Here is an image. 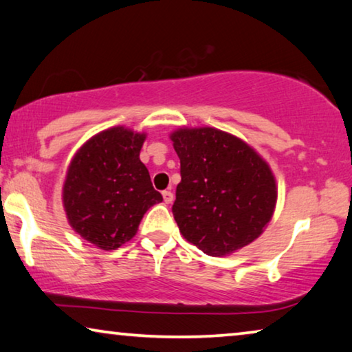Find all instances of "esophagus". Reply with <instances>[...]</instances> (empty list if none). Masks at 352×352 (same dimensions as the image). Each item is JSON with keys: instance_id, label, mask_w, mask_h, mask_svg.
<instances>
[{"instance_id": "esophagus-1", "label": "esophagus", "mask_w": 352, "mask_h": 352, "mask_svg": "<svg viewBox=\"0 0 352 352\" xmlns=\"http://www.w3.org/2000/svg\"><path fill=\"white\" fill-rule=\"evenodd\" d=\"M162 195H164L165 204H171L173 199H175V195H173V192H170V190H165Z\"/></svg>"}]
</instances>
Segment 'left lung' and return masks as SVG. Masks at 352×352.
I'll return each instance as SVG.
<instances>
[{
  "label": "left lung",
  "instance_id": "obj_1",
  "mask_svg": "<svg viewBox=\"0 0 352 352\" xmlns=\"http://www.w3.org/2000/svg\"><path fill=\"white\" fill-rule=\"evenodd\" d=\"M181 160L173 215L184 239L209 256L231 255L256 241L272 220L278 188L263 155L215 127L170 133Z\"/></svg>",
  "mask_w": 352,
  "mask_h": 352
}]
</instances>
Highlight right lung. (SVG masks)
Listing matches in <instances>:
<instances>
[{
  "label": "right lung",
  "instance_id": "1",
  "mask_svg": "<svg viewBox=\"0 0 352 352\" xmlns=\"http://www.w3.org/2000/svg\"><path fill=\"white\" fill-rule=\"evenodd\" d=\"M144 132L115 126L80 146L63 184V208L72 230L102 250H116L137 234L151 206L160 203L140 160Z\"/></svg>",
  "mask_w": 352,
  "mask_h": 352
}]
</instances>
